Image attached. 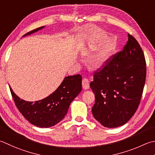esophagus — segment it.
<instances>
[{
	"label": "esophagus",
	"instance_id": "obj_1",
	"mask_svg": "<svg viewBox=\"0 0 155 155\" xmlns=\"http://www.w3.org/2000/svg\"><path fill=\"white\" fill-rule=\"evenodd\" d=\"M82 85H83V89H84V90L89 89V81H88V79H87V78H84L83 81H82Z\"/></svg>",
	"mask_w": 155,
	"mask_h": 155
}]
</instances>
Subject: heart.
Here are the masks:
<instances>
[{"label":"heart","instance_id":"heart-1","mask_svg":"<svg viewBox=\"0 0 155 155\" xmlns=\"http://www.w3.org/2000/svg\"><path fill=\"white\" fill-rule=\"evenodd\" d=\"M114 49V44L108 41L100 48L92 58V63L95 67H101L107 62L111 51Z\"/></svg>","mask_w":155,"mask_h":155}]
</instances>
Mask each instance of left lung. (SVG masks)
Wrapping results in <instances>:
<instances>
[{
    "instance_id": "left-lung-1",
    "label": "left lung",
    "mask_w": 155,
    "mask_h": 155,
    "mask_svg": "<svg viewBox=\"0 0 155 155\" xmlns=\"http://www.w3.org/2000/svg\"><path fill=\"white\" fill-rule=\"evenodd\" d=\"M122 51L96 72L90 87L95 94L92 114L106 128L125 124L137 110L146 81V61L140 45L132 35Z\"/></svg>"
}]
</instances>
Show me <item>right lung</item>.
<instances>
[{
    "label": "right lung",
    "mask_w": 155,
    "mask_h": 155,
    "mask_svg": "<svg viewBox=\"0 0 155 155\" xmlns=\"http://www.w3.org/2000/svg\"><path fill=\"white\" fill-rule=\"evenodd\" d=\"M44 27L42 26L32 30L23 37ZM9 88L15 105L24 117L35 126L49 128L59 123L67 114L70 104L82 90V77L80 74L66 77L60 85L49 96L34 102L21 99L11 87Z\"/></svg>",
    "instance_id": "obj_1"
}]
</instances>
